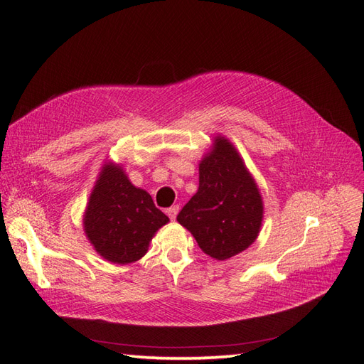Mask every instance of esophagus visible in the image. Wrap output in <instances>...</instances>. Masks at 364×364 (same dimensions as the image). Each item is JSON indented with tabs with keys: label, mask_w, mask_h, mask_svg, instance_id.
Segmentation results:
<instances>
[{
	"label": "esophagus",
	"mask_w": 364,
	"mask_h": 364,
	"mask_svg": "<svg viewBox=\"0 0 364 364\" xmlns=\"http://www.w3.org/2000/svg\"><path fill=\"white\" fill-rule=\"evenodd\" d=\"M178 210H180L178 204H173V206H171L169 209H167V215H169L171 220H175V217H176V213H178Z\"/></svg>",
	"instance_id": "esophagus-1"
}]
</instances>
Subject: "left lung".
<instances>
[{"label":"left lung","instance_id":"1","mask_svg":"<svg viewBox=\"0 0 364 364\" xmlns=\"http://www.w3.org/2000/svg\"><path fill=\"white\" fill-rule=\"evenodd\" d=\"M204 254L228 259L258 237L263 201L237 149L217 136L213 151L200 163L198 192L176 215Z\"/></svg>","mask_w":364,"mask_h":364}]
</instances>
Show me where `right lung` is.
<instances>
[{
  "mask_svg": "<svg viewBox=\"0 0 364 364\" xmlns=\"http://www.w3.org/2000/svg\"><path fill=\"white\" fill-rule=\"evenodd\" d=\"M167 221L151 195L135 188L119 166H105L85 213L86 235L102 258L117 264L136 262Z\"/></svg>",
  "mask_w": 364,
  "mask_h": 364,
  "instance_id": "obj_1",
  "label": "right lung"
}]
</instances>
